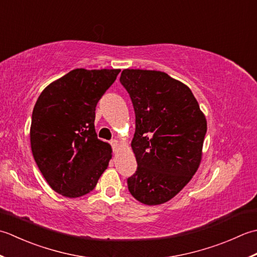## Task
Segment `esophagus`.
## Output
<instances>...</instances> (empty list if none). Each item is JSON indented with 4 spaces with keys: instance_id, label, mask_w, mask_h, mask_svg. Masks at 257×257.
I'll use <instances>...</instances> for the list:
<instances>
[{
    "instance_id": "1",
    "label": "esophagus",
    "mask_w": 257,
    "mask_h": 257,
    "mask_svg": "<svg viewBox=\"0 0 257 257\" xmlns=\"http://www.w3.org/2000/svg\"><path fill=\"white\" fill-rule=\"evenodd\" d=\"M111 145H112V148H113L114 151H117V149L119 148V143H118V141H116V140L111 141Z\"/></svg>"
}]
</instances>
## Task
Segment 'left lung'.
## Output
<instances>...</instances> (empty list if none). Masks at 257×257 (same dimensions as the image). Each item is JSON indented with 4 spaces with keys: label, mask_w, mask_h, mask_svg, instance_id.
Listing matches in <instances>:
<instances>
[{
    "label": "left lung",
    "mask_w": 257,
    "mask_h": 257,
    "mask_svg": "<svg viewBox=\"0 0 257 257\" xmlns=\"http://www.w3.org/2000/svg\"><path fill=\"white\" fill-rule=\"evenodd\" d=\"M119 81L135 111L131 146L138 170L132 196L145 205L166 203L198 170L207 123L190 87L161 71L123 70Z\"/></svg>",
    "instance_id": "8db88e82"
}]
</instances>
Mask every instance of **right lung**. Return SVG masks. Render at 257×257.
Returning a JSON list of instances; mask_svg holds the SVG:
<instances>
[{
    "label": "right lung",
    "instance_id": "right-lung-1",
    "mask_svg": "<svg viewBox=\"0 0 257 257\" xmlns=\"http://www.w3.org/2000/svg\"><path fill=\"white\" fill-rule=\"evenodd\" d=\"M121 70L75 69L41 93L30 128L33 158L59 194L75 198L96 186L112 159V148L94 126L98 99Z\"/></svg>",
    "mask_w": 257,
    "mask_h": 257
}]
</instances>
